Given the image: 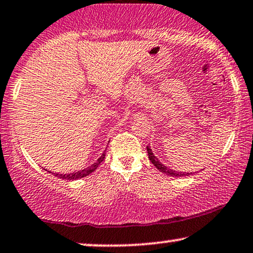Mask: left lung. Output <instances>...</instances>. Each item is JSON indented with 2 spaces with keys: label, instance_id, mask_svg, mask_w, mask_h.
<instances>
[{
  "label": "left lung",
  "instance_id": "left-lung-1",
  "mask_svg": "<svg viewBox=\"0 0 253 253\" xmlns=\"http://www.w3.org/2000/svg\"><path fill=\"white\" fill-rule=\"evenodd\" d=\"M147 153H148V158L150 160V162H152L153 165L155 166L156 169H159L160 171L164 172L166 175H169V176H176V177H180V176H189L191 172H182V171H176V170H172V169L166 167L164 164H161V162L159 161L158 158L153 154L152 149H150L149 146H147Z\"/></svg>",
  "mask_w": 253,
  "mask_h": 253
}]
</instances>
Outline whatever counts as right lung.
I'll return each mask as SVG.
<instances>
[{"instance_id":"right-lung-1","label":"right lung","mask_w":253,"mask_h":253,"mask_svg":"<svg viewBox=\"0 0 253 253\" xmlns=\"http://www.w3.org/2000/svg\"><path fill=\"white\" fill-rule=\"evenodd\" d=\"M105 159V153H103V155L98 159V161L91 166V167H87L84 170L77 171V172H70V174H56V176H58L59 178H64V180H77V178H82L87 176V175L93 172L95 169L98 168V166L103 162V160Z\"/></svg>"}]
</instances>
